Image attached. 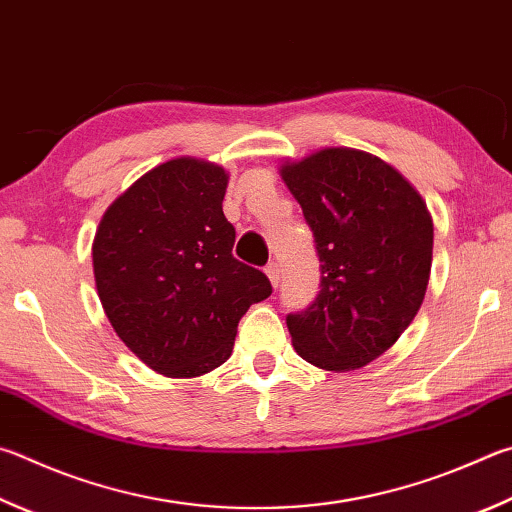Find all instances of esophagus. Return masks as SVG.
<instances>
[{"mask_svg": "<svg viewBox=\"0 0 512 512\" xmlns=\"http://www.w3.org/2000/svg\"><path fill=\"white\" fill-rule=\"evenodd\" d=\"M264 273L268 275V280H271V284H273V286L280 284V264H277V262H271V264H268V266L264 268Z\"/></svg>", "mask_w": 512, "mask_h": 512, "instance_id": "34e87169", "label": "esophagus"}]
</instances>
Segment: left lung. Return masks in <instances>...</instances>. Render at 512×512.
I'll list each match as a JSON object with an SVG mask.
<instances>
[{
	"label": "left lung",
	"mask_w": 512,
	"mask_h": 512,
	"mask_svg": "<svg viewBox=\"0 0 512 512\" xmlns=\"http://www.w3.org/2000/svg\"><path fill=\"white\" fill-rule=\"evenodd\" d=\"M320 257V293L286 327L295 351L327 371L374 362L410 327L430 282L434 226L421 194L378 156L322 147L284 161Z\"/></svg>",
	"instance_id": "8db88e82"
}]
</instances>
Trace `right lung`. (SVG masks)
<instances>
[{
	"label": "right lung",
	"mask_w": 512,
	"mask_h": 512,
	"mask_svg": "<svg viewBox=\"0 0 512 512\" xmlns=\"http://www.w3.org/2000/svg\"><path fill=\"white\" fill-rule=\"evenodd\" d=\"M228 172L176 156L145 172L102 215L91 257L107 320L127 349L167 378H197L230 358L268 277L232 257Z\"/></svg>",
	"instance_id": "obj_1"
}]
</instances>
